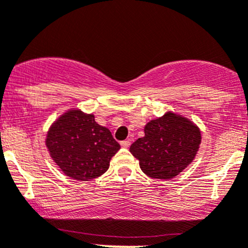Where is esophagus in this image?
Instances as JSON below:
<instances>
[{"label": "esophagus", "instance_id": "esophagus-1", "mask_svg": "<svg viewBox=\"0 0 248 248\" xmlns=\"http://www.w3.org/2000/svg\"><path fill=\"white\" fill-rule=\"evenodd\" d=\"M120 144H121L122 148H129V145H131V141H129V140H122Z\"/></svg>", "mask_w": 248, "mask_h": 248}]
</instances>
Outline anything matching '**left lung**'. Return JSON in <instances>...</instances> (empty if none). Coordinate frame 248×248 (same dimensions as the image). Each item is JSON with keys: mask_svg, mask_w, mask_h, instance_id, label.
<instances>
[{"mask_svg": "<svg viewBox=\"0 0 248 248\" xmlns=\"http://www.w3.org/2000/svg\"><path fill=\"white\" fill-rule=\"evenodd\" d=\"M145 136L129 148L141 170L156 179H172L195 158L201 144V131L193 121L173 111L151 120Z\"/></svg>", "mask_w": 248, "mask_h": 248, "instance_id": "obj_1", "label": "left lung"}]
</instances>
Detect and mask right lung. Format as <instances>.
I'll list each match as a JSON object with an SVG mask.
<instances>
[{"mask_svg": "<svg viewBox=\"0 0 248 248\" xmlns=\"http://www.w3.org/2000/svg\"><path fill=\"white\" fill-rule=\"evenodd\" d=\"M46 146L60 170L78 180L100 177L120 149L111 132L95 122L94 115L75 108L53 122Z\"/></svg>", "mask_w": 248, "mask_h": 248, "instance_id": "1", "label": "right lung"}]
</instances>
